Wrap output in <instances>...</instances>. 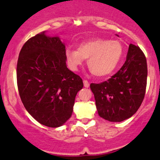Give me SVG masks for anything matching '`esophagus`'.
Masks as SVG:
<instances>
[{
	"label": "esophagus",
	"mask_w": 160,
	"mask_h": 160,
	"mask_svg": "<svg viewBox=\"0 0 160 160\" xmlns=\"http://www.w3.org/2000/svg\"><path fill=\"white\" fill-rule=\"evenodd\" d=\"M83 85H84V88H89L90 83L88 81V80H83Z\"/></svg>",
	"instance_id": "34e87169"
}]
</instances>
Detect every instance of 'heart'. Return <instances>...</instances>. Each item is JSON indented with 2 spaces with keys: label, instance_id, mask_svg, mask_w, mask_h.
<instances>
[{
  "label": "heart",
  "instance_id": "obj_1",
  "mask_svg": "<svg viewBox=\"0 0 160 160\" xmlns=\"http://www.w3.org/2000/svg\"><path fill=\"white\" fill-rule=\"evenodd\" d=\"M123 48L119 42L98 38L79 45L77 50L67 49L65 57L67 66L77 71L84 59L93 75L105 77L114 70L122 59Z\"/></svg>",
  "mask_w": 160,
  "mask_h": 160
}]
</instances>
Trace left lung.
Masks as SVG:
<instances>
[{
    "label": "left lung",
    "instance_id": "obj_1",
    "mask_svg": "<svg viewBox=\"0 0 160 160\" xmlns=\"http://www.w3.org/2000/svg\"><path fill=\"white\" fill-rule=\"evenodd\" d=\"M147 73L145 54L130 44L122 68L106 81L90 84L100 117L113 122L132 117L144 99Z\"/></svg>",
    "mask_w": 160,
    "mask_h": 160
}]
</instances>
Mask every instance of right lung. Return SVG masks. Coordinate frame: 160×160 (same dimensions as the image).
Instances as JSON below:
<instances>
[{
  "instance_id": "add662e5",
  "label": "right lung",
  "mask_w": 160,
  "mask_h": 160,
  "mask_svg": "<svg viewBox=\"0 0 160 160\" xmlns=\"http://www.w3.org/2000/svg\"><path fill=\"white\" fill-rule=\"evenodd\" d=\"M66 47L59 37L37 34L24 44L17 63L21 100L31 115L51 128L71 117L83 80L67 67Z\"/></svg>"
}]
</instances>
